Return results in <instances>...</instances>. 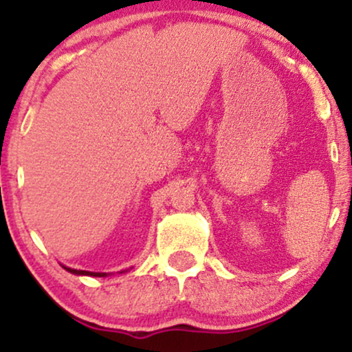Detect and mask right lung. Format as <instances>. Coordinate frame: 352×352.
<instances>
[{
    "label": "right lung",
    "mask_w": 352,
    "mask_h": 352,
    "mask_svg": "<svg viewBox=\"0 0 352 352\" xmlns=\"http://www.w3.org/2000/svg\"><path fill=\"white\" fill-rule=\"evenodd\" d=\"M64 270L72 274H86V276H106V273H92V272H84V270H72V268H67V266H64Z\"/></svg>",
    "instance_id": "add662e5"
}]
</instances>
